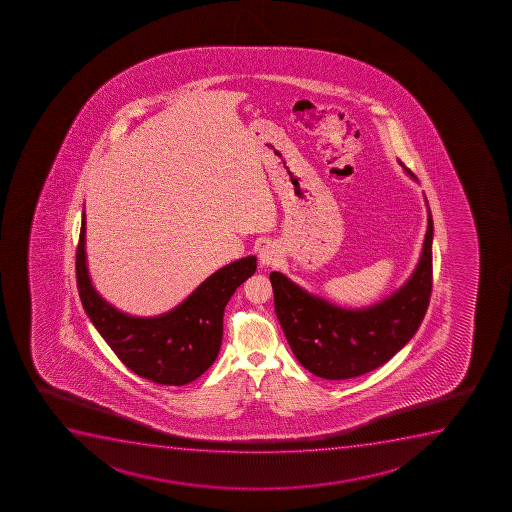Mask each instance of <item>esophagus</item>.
Masks as SVG:
<instances>
[{
    "label": "esophagus",
    "mask_w": 512,
    "mask_h": 512,
    "mask_svg": "<svg viewBox=\"0 0 512 512\" xmlns=\"http://www.w3.org/2000/svg\"><path fill=\"white\" fill-rule=\"evenodd\" d=\"M259 259L262 264L274 267L281 260V252L274 243H265L264 247L260 248Z\"/></svg>",
    "instance_id": "1"
}]
</instances>
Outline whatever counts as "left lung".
Here are the masks:
<instances>
[{
	"label": "left lung",
	"mask_w": 512,
	"mask_h": 512,
	"mask_svg": "<svg viewBox=\"0 0 512 512\" xmlns=\"http://www.w3.org/2000/svg\"><path fill=\"white\" fill-rule=\"evenodd\" d=\"M432 240L428 209L427 235L413 276L394 295L363 310L336 307L308 295L281 272H271L277 319L296 360L327 380L360 377L391 360L415 336L427 313L432 295Z\"/></svg>",
	"instance_id": "left-lung-1"
}]
</instances>
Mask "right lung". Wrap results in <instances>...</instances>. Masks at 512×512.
<instances>
[{"mask_svg":"<svg viewBox=\"0 0 512 512\" xmlns=\"http://www.w3.org/2000/svg\"><path fill=\"white\" fill-rule=\"evenodd\" d=\"M75 267L85 313L121 363L156 384L185 385L216 361L223 341L224 308L236 288L257 271V259L252 255L231 262L171 312L151 319L121 313L97 295L85 264V214Z\"/></svg>","mask_w":512,"mask_h":512,"instance_id":"obj_1","label":"right lung"}]
</instances>
